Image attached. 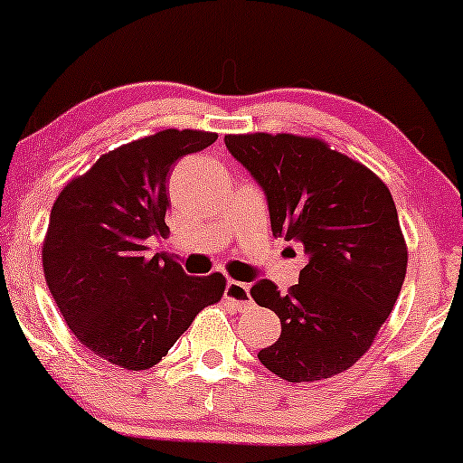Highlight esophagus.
<instances>
[{"label": "esophagus", "mask_w": 463, "mask_h": 463, "mask_svg": "<svg viewBox=\"0 0 463 463\" xmlns=\"http://www.w3.org/2000/svg\"><path fill=\"white\" fill-rule=\"evenodd\" d=\"M225 297L238 306V309L250 306V288L249 284L238 280H227Z\"/></svg>", "instance_id": "obj_1"}]
</instances>
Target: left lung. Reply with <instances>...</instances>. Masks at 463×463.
I'll list each match as a JSON object with an SVG mask.
<instances>
[{"label":"left lung","mask_w":463,"mask_h":463,"mask_svg":"<svg viewBox=\"0 0 463 463\" xmlns=\"http://www.w3.org/2000/svg\"><path fill=\"white\" fill-rule=\"evenodd\" d=\"M225 147L263 189L274 238L303 244L299 284L271 280L250 295L280 318L259 360L287 382L350 369L388 318L407 274V246L385 183L318 138L227 135Z\"/></svg>","instance_id":"1"}]
</instances>
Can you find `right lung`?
Returning <instances> with one entry per match:
<instances>
[{
	"label": "right lung",
	"instance_id": "1",
	"mask_svg": "<svg viewBox=\"0 0 463 463\" xmlns=\"http://www.w3.org/2000/svg\"><path fill=\"white\" fill-rule=\"evenodd\" d=\"M214 132L162 130L100 156L62 189L50 213L46 284L80 344L107 363L143 371L166 356L195 314L223 297L221 274L187 276L147 240L166 232V179Z\"/></svg>",
	"mask_w": 463,
	"mask_h": 463
}]
</instances>
